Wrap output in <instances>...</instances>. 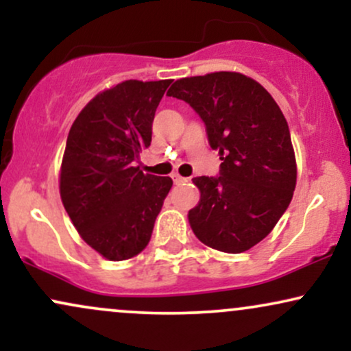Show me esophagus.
Masks as SVG:
<instances>
[{
	"instance_id": "1",
	"label": "esophagus",
	"mask_w": 351,
	"mask_h": 351,
	"mask_svg": "<svg viewBox=\"0 0 351 351\" xmlns=\"http://www.w3.org/2000/svg\"><path fill=\"white\" fill-rule=\"evenodd\" d=\"M171 178H173V181H175V184H180V183H184V181H188L186 178H183V176H180L178 173H173Z\"/></svg>"
}]
</instances>
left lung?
<instances>
[{
    "mask_svg": "<svg viewBox=\"0 0 351 351\" xmlns=\"http://www.w3.org/2000/svg\"><path fill=\"white\" fill-rule=\"evenodd\" d=\"M189 104L219 150L217 176H198V206L188 219L196 237L223 252L264 239L291 204L297 181L287 120L265 88L239 72L176 80L168 94Z\"/></svg>",
    "mask_w": 351,
    "mask_h": 351,
    "instance_id": "obj_1",
    "label": "left lung"
}]
</instances>
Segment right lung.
Returning <instances> with one entry per match:
<instances>
[{
    "mask_svg": "<svg viewBox=\"0 0 351 351\" xmlns=\"http://www.w3.org/2000/svg\"><path fill=\"white\" fill-rule=\"evenodd\" d=\"M170 84L125 80L95 95L69 130L60 199L82 239L108 261L130 259L147 247L171 189V178L136 167Z\"/></svg>",
    "mask_w": 351,
    "mask_h": 351,
    "instance_id": "right-lung-1",
    "label": "right lung"
}]
</instances>
